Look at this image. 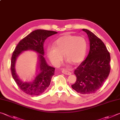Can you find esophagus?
<instances>
[{"instance_id": "1", "label": "esophagus", "mask_w": 120, "mask_h": 120, "mask_svg": "<svg viewBox=\"0 0 120 120\" xmlns=\"http://www.w3.org/2000/svg\"><path fill=\"white\" fill-rule=\"evenodd\" d=\"M60 70H62V73H63V74H66V75H71V72H69V71L65 70V69L62 68V69H60Z\"/></svg>"}]
</instances>
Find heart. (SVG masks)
Wrapping results in <instances>:
<instances>
[{
	"label": "heart",
	"mask_w": 120,
	"mask_h": 120,
	"mask_svg": "<svg viewBox=\"0 0 120 120\" xmlns=\"http://www.w3.org/2000/svg\"><path fill=\"white\" fill-rule=\"evenodd\" d=\"M54 45L48 46L47 52L50 61L56 66L62 62L64 54L68 62L76 64L83 61L86 53L87 41L83 37L66 34L58 38Z\"/></svg>",
	"instance_id": "obj_1"
}]
</instances>
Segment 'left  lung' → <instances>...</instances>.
<instances>
[{"instance_id":"8db88e82","label":"left lung","mask_w":120,"mask_h":120,"mask_svg":"<svg viewBox=\"0 0 120 120\" xmlns=\"http://www.w3.org/2000/svg\"><path fill=\"white\" fill-rule=\"evenodd\" d=\"M90 41V51L86 58L74 71L76 81L72 85L79 94L95 93L102 86L110 74V55L99 38L88 29H83Z\"/></svg>"}]
</instances>
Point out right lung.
I'll list each match as a JSON object with an SVG mask.
<instances>
[{"instance_id":"1","label":"right lung","mask_w":120,"mask_h":120,"mask_svg":"<svg viewBox=\"0 0 120 120\" xmlns=\"http://www.w3.org/2000/svg\"><path fill=\"white\" fill-rule=\"evenodd\" d=\"M57 33L56 31L43 29L33 31L19 42L12 53L10 67L12 77L20 90L28 95H39L49 87L54 75L55 68L48 65L44 57V43L47 37ZM28 50L38 53L39 70L34 79L23 81L16 74L15 64L18 57L23 51Z\"/></svg>"}]
</instances>
